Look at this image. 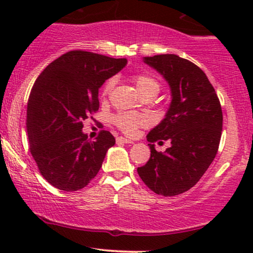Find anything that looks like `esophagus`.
Wrapping results in <instances>:
<instances>
[{"label":"esophagus","mask_w":253,"mask_h":253,"mask_svg":"<svg viewBox=\"0 0 253 253\" xmlns=\"http://www.w3.org/2000/svg\"><path fill=\"white\" fill-rule=\"evenodd\" d=\"M117 141H118V143H121V144H133L132 140L124 138V136H120V138H118Z\"/></svg>","instance_id":"1"}]
</instances>
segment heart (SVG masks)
Masks as SVG:
<instances>
[{
	"mask_svg": "<svg viewBox=\"0 0 253 253\" xmlns=\"http://www.w3.org/2000/svg\"><path fill=\"white\" fill-rule=\"evenodd\" d=\"M136 89L140 92L141 96L144 95H157L159 91V83L153 77L149 75H136L133 77ZM114 85V80H109L103 88V94H108L110 89ZM145 123V119L141 115L135 113H121L115 118V124L120 129H123L127 134H133L136 127Z\"/></svg>",
	"mask_w": 253,
	"mask_h": 253,
	"instance_id": "heart-1",
	"label": "heart"
}]
</instances>
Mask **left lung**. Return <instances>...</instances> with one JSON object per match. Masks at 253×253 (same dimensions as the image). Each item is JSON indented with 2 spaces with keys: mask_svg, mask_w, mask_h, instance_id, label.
<instances>
[{
  "mask_svg": "<svg viewBox=\"0 0 253 253\" xmlns=\"http://www.w3.org/2000/svg\"><path fill=\"white\" fill-rule=\"evenodd\" d=\"M143 62L169 84L171 102L163 120L146 135L151 157L138 173L156 194L175 196L194 187L215 158L221 106L206 74L194 63L176 54L144 57ZM158 140H169L171 146L157 153L152 143Z\"/></svg>",
  "mask_w": 253,
  "mask_h": 253,
  "instance_id": "obj_1",
  "label": "left lung"
}]
</instances>
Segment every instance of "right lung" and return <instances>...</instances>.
Returning a JSON list of instances; mask_svg holds the SVG:
<instances>
[{
	"label": "right lung",
	"mask_w": 253,
	"mask_h": 253,
	"mask_svg": "<svg viewBox=\"0 0 253 253\" xmlns=\"http://www.w3.org/2000/svg\"><path fill=\"white\" fill-rule=\"evenodd\" d=\"M126 64L125 58L70 51L37 78L27 104L28 140L42 177L57 189L76 191L88 185L114 146L108 130L88 140L83 121L98 110V89Z\"/></svg>",
	"instance_id": "1"
}]
</instances>
